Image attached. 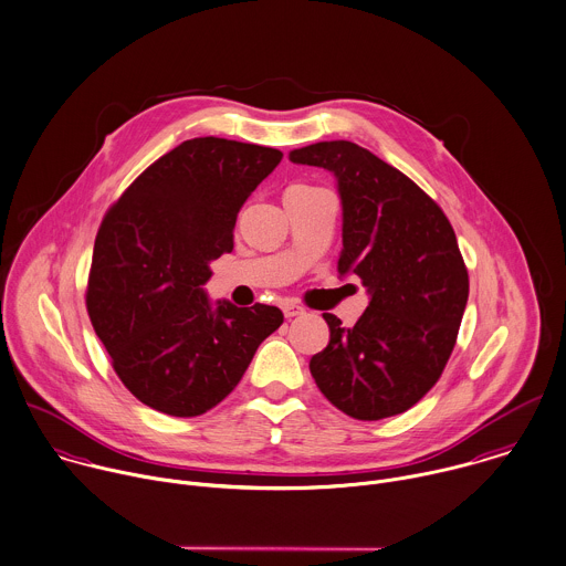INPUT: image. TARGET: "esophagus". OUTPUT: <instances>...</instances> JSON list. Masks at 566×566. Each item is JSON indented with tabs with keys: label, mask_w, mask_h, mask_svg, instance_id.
<instances>
[{
	"label": "esophagus",
	"mask_w": 566,
	"mask_h": 566,
	"mask_svg": "<svg viewBox=\"0 0 566 566\" xmlns=\"http://www.w3.org/2000/svg\"><path fill=\"white\" fill-rule=\"evenodd\" d=\"M283 314H285V318H296V316H303V314H305V310H303L301 305L287 303V305H283Z\"/></svg>",
	"instance_id": "obj_1"
}]
</instances>
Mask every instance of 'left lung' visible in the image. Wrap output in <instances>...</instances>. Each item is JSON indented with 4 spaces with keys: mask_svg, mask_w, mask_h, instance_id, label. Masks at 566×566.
<instances>
[{
    "mask_svg": "<svg viewBox=\"0 0 566 566\" xmlns=\"http://www.w3.org/2000/svg\"><path fill=\"white\" fill-rule=\"evenodd\" d=\"M336 176L343 201L338 272L371 301L354 327L334 314L329 345L310 360L321 392L345 415L376 421L415 406L443 374L470 281L443 210L395 167L349 140L290 154Z\"/></svg>",
    "mask_w": 566,
    "mask_h": 566,
    "instance_id": "1",
    "label": "left lung"
}]
</instances>
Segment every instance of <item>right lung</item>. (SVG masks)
Returning a JSON list of instances; mask_svg holds the SVG:
<instances>
[{"instance_id": "add662e5", "label": "right lung", "mask_w": 566, "mask_h": 566, "mask_svg": "<svg viewBox=\"0 0 566 566\" xmlns=\"http://www.w3.org/2000/svg\"><path fill=\"white\" fill-rule=\"evenodd\" d=\"M279 149L192 138L156 160L96 234L87 314L120 381L143 403L197 417L239 384L281 327L272 305H212L210 261L232 250L237 214L281 163Z\"/></svg>"}]
</instances>
